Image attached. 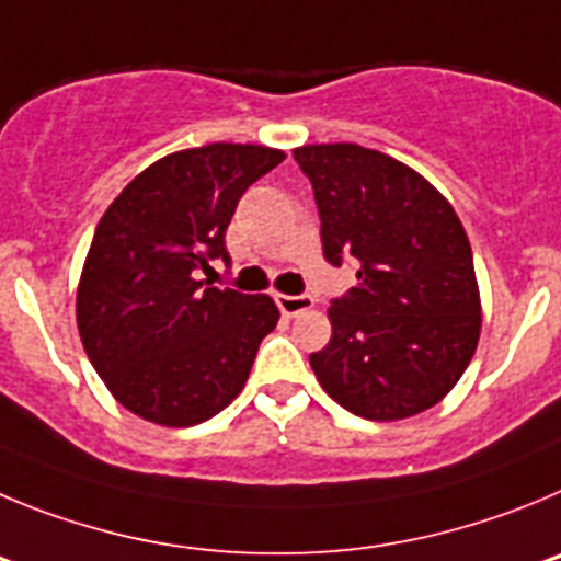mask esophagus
<instances>
[{
  "label": "esophagus",
  "instance_id": "1",
  "mask_svg": "<svg viewBox=\"0 0 561 561\" xmlns=\"http://www.w3.org/2000/svg\"><path fill=\"white\" fill-rule=\"evenodd\" d=\"M276 307L282 310V316L293 318L299 316V312L310 310L312 296H305V293H301V296H285V293H279V296H276Z\"/></svg>",
  "mask_w": 561,
  "mask_h": 561
}]
</instances>
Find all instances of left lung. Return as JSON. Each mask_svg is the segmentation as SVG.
I'll list each match as a JSON object with an SVG mask.
<instances>
[{"label":"left lung","mask_w":561,"mask_h":561,"mask_svg":"<svg viewBox=\"0 0 561 561\" xmlns=\"http://www.w3.org/2000/svg\"><path fill=\"white\" fill-rule=\"evenodd\" d=\"M310 179L324 260L357 265L332 299V337L312 352L318 382L355 416L393 422L436 405L481 335L467 231L436 186L402 161L352 142L293 150Z\"/></svg>","instance_id":"obj_1"}]
</instances>
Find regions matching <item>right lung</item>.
Listing matches in <instances>:
<instances>
[{
    "label": "right lung",
    "mask_w": 561,
    "mask_h": 561,
    "mask_svg": "<svg viewBox=\"0 0 561 561\" xmlns=\"http://www.w3.org/2000/svg\"><path fill=\"white\" fill-rule=\"evenodd\" d=\"M285 159L215 142L136 175L94 229L78 287V330L94 371L136 416L201 425L243 391L262 337L279 321L268 296L211 285L243 193Z\"/></svg>",
    "instance_id": "1"
}]
</instances>
